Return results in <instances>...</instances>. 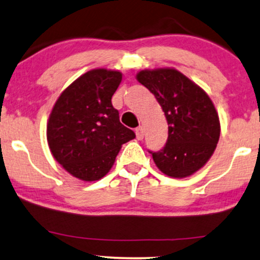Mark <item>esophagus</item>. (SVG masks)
<instances>
[{
  "label": "esophagus",
  "mask_w": 260,
  "mask_h": 260,
  "mask_svg": "<svg viewBox=\"0 0 260 260\" xmlns=\"http://www.w3.org/2000/svg\"><path fill=\"white\" fill-rule=\"evenodd\" d=\"M135 133H136L137 140H142V139H143V135H145V131H143V127H142V126L136 127Z\"/></svg>",
  "instance_id": "34e87169"
}]
</instances>
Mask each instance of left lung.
Here are the masks:
<instances>
[{"mask_svg":"<svg viewBox=\"0 0 260 260\" xmlns=\"http://www.w3.org/2000/svg\"><path fill=\"white\" fill-rule=\"evenodd\" d=\"M137 81L155 96L169 125L168 140L149 153L170 177H187L206 164L219 140L216 108L203 89L174 69L141 71Z\"/></svg>","mask_w":260,"mask_h":260,"instance_id":"1","label":"left lung"}]
</instances>
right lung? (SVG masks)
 Wrapping results in <instances>:
<instances>
[{"mask_svg": "<svg viewBox=\"0 0 260 260\" xmlns=\"http://www.w3.org/2000/svg\"><path fill=\"white\" fill-rule=\"evenodd\" d=\"M121 73L92 70L60 95L47 126L50 152L59 164L83 181H98L110 171L123 143L135 133L124 126L112 96Z\"/></svg>", "mask_w": 260, "mask_h": 260, "instance_id": "obj_1", "label": "right lung"}]
</instances>
